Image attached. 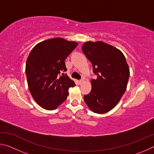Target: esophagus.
<instances>
[{"label":"esophagus","mask_w":154,"mask_h":154,"mask_svg":"<svg viewBox=\"0 0 154 154\" xmlns=\"http://www.w3.org/2000/svg\"><path fill=\"white\" fill-rule=\"evenodd\" d=\"M79 84H82V83H83V79H82V80H79Z\"/></svg>","instance_id":"obj_1"}]
</instances>
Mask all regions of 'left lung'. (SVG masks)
Here are the masks:
<instances>
[{
  "label": "left lung",
  "mask_w": 154,
  "mask_h": 154,
  "mask_svg": "<svg viewBox=\"0 0 154 154\" xmlns=\"http://www.w3.org/2000/svg\"><path fill=\"white\" fill-rule=\"evenodd\" d=\"M82 51L97 75L96 79L91 80L92 90L83 99L91 111L106 113L117 105L126 90L128 64L119 49L103 41H87L83 43Z\"/></svg>",
  "instance_id": "8db88e82"
}]
</instances>
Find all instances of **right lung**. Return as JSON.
Returning a JSON list of instances; mask_svg holds the SVG:
<instances>
[{
	"label": "right lung",
	"instance_id": "1",
	"mask_svg": "<svg viewBox=\"0 0 154 154\" xmlns=\"http://www.w3.org/2000/svg\"><path fill=\"white\" fill-rule=\"evenodd\" d=\"M77 45L75 41L53 38L36 44L30 51L26 64L28 85L34 100L42 108H58L67 98L69 88L75 85L62 72L67 71L65 59Z\"/></svg>",
	"mask_w": 154,
	"mask_h": 154
}]
</instances>
